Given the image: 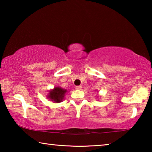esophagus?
Here are the masks:
<instances>
[{
  "instance_id": "1",
  "label": "esophagus",
  "mask_w": 152,
  "mask_h": 152,
  "mask_svg": "<svg viewBox=\"0 0 152 152\" xmlns=\"http://www.w3.org/2000/svg\"><path fill=\"white\" fill-rule=\"evenodd\" d=\"M76 90H81L82 89V86H76Z\"/></svg>"
}]
</instances>
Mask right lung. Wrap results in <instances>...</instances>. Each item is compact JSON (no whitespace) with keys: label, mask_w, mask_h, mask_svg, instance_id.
<instances>
[{"label":"right lung","mask_w":152,"mask_h":152,"mask_svg":"<svg viewBox=\"0 0 152 152\" xmlns=\"http://www.w3.org/2000/svg\"><path fill=\"white\" fill-rule=\"evenodd\" d=\"M67 91L65 89H63L61 87H55L53 90L49 92L47 98L51 101H53L57 103L63 101L64 96H65Z\"/></svg>","instance_id":"1"}]
</instances>
